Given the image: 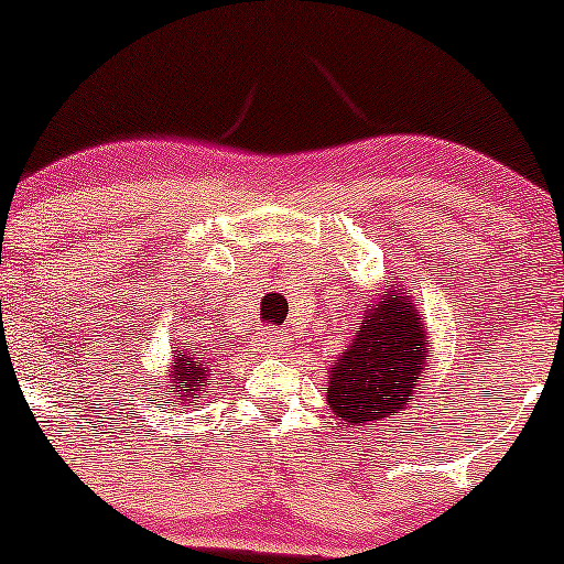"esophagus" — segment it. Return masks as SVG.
<instances>
[{"instance_id":"obj_1","label":"esophagus","mask_w":564,"mask_h":564,"mask_svg":"<svg viewBox=\"0 0 564 564\" xmlns=\"http://www.w3.org/2000/svg\"><path fill=\"white\" fill-rule=\"evenodd\" d=\"M259 349L264 351V355H275V351H283V346H286V338H283V333H278V329H264V333H259Z\"/></svg>"}]
</instances>
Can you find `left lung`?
Instances as JSON below:
<instances>
[{"label": "left lung", "mask_w": 564, "mask_h": 564, "mask_svg": "<svg viewBox=\"0 0 564 564\" xmlns=\"http://www.w3.org/2000/svg\"><path fill=\"white\" fill-rule=\"evenodd\" d=\"M425 329L409 297H379L362 316L349 349L340 351L327 382V401L346 425H373L401 412L423 373Z\"/></svg>", "instance_id": "obj_1"}]
</instances>
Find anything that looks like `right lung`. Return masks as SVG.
<instances>
[{"label": "right lung", "instance_id": "add662e5", "mask_svg": "<svg viewBox=\"0 0 564 564\" xmlns=\"http://www.w3.org/2000/svg\"><path fill=\"white\" fill-rule=\"evenodd\" d=\"M176 360V371H172V377H174V384H172V390L166 392V401L163 403H169V401H174L176 398V403H193V398H202L198 395V390H204V384H207V377H209V371H213V368H204L202 366V357L198 355H193L191 349H180V355L174 357Z\"/></svg>", "mask_w": 564, "mask_h": 564}]
</instances>
